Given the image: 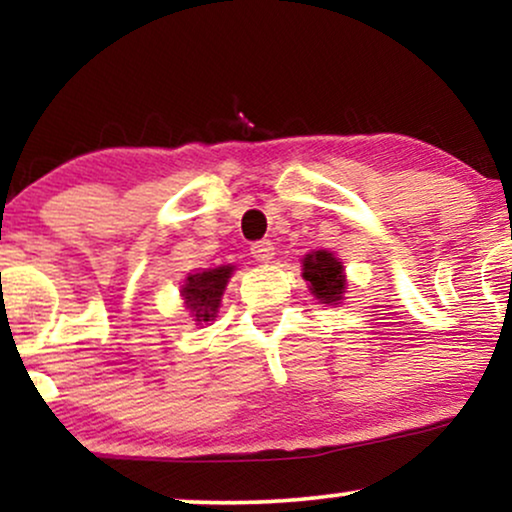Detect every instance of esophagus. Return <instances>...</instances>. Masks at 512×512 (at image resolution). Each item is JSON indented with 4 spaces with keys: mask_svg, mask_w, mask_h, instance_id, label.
I'll return each mask as SVG.
<instances>
[{
    "mask_svg": "<svg viewBox=\"0 0 512 512\" xmlns=\"http://www.w3.org/2000/svg\"><path fill=\"white\" fill-rule=\"evenodd\" d=\"M250 255L255 257L257 262H269L274 257V243L271 241H257L250 245Z\"/></svg>",
    "mask_w": 512,
    "mask_h": 512,
    "instance_id": "34e87169",
    "label": "esophagus"
}]
</instances>
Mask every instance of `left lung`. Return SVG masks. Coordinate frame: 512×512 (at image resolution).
<instances>
[{"label": "left lung", "instance_id": "1", "mask_svg": "<svg viewBox=\"0 0 512 512\" xmlns=\"http://www.w3.org/2000/svg\"><path fill=\"white\" fill-rule=\"evenodd\" d=\"M342 264L335 260L333 252L316 250L302 260V276L309 281V290L323 304H338L345 293V276Z\"/></svg>", "mask_w": 512, "mask_h": 512}]
</instances>
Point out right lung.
Segmentation results:
<instances>
[{"label": "right lung", "mask_w": 512, "mask_h": 512, "mask_svg": "<svg viewBox=\"0 0 512 512\" xmlns=\"http://www.w3.org/2000/svg\"><path fill=\"white\" fill-rule=\"evenodd\" d=\"M231 271H234V267H217L186 278V286L181 288V295H184L186 307L191 309L196 321L215 319L219 297L224 293Z\"/></svg>", "instance_id": "right-lung-1"}]
</instances>
